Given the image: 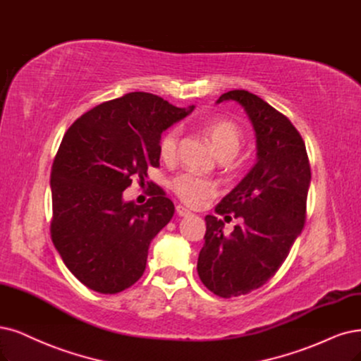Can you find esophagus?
Wrapping results in <instances>:
<instances>
[{"instance_id":"34e87169","label":"esophagus","mask_w":361,"mask_h":361,"mask_svg":"<svg viewBox=\"0 0 361 361\" xmlns=\"http://www.w3.org/2000/svg\"><path fill=\"white\" fill-rule=\"evenodd\" d=\"M176 211H177V214H178L180 217H188V216L192 214V211L188 209L185 207H183V205H177V207H176Z\"/></svg>"}]
</instances>
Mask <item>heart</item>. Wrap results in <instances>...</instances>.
Instances as JSON below:
<instances>
[{
    "mask_svg": "<svg viewBox=\"0 0 361 361\" xmlns=\"http://www.w3.org/2000/svg\"><path fill=\"white\" fill-rule=\"evenodd\" d=\"M217 156L232 159L241 150L244 142L243 132L233 122L226 118H214L204 128ZM180 129H168L159 141V153L164 160H172L177 156ZM171 189L189 205H201L207 199L216 196L217 185L214 181L195 176L192 172H183L171 181Z\"/></svg>",
    "mask_w": 361,
    "mask_h": 361,
    "instance_id": "b5f03b06",
    "label": "heart"
}]
</instances>
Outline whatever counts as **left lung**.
<instances>
[{
  "label": "left lung",
  "mask_w": 361,
  "mask_h": 361,
  "mask_svg": "<svg viewBox=\"0 0 361 361\" xmlns=\"http://www.w3.org/2000/svg\"><path fill=\"white\" fill-rule=\"evenodd\" d=\"M243 106L256 132L257 162L216 207L224 219H241L231 235L223 220L207 216L197 274L214 295H247L275 275L300 235L306 219L311 168L298 129L255 93L226 92L217 99Z\"/></svg>",
  "instance_id": "1"
}]
</instances>
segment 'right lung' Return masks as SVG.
<instances>
[{
  "label": "right lung",
  "mask_w": 361,
  "mask_h": 361,
  "mask_svg": "<svg viewBox=\"0 0 361 361\" xmlns=\"http://www.w3.org/2000/svg\"><path fill=\"white\" fill-rule=\"evenodd\" d=\"M147 92L102 102L66 130L50 173L51 241L66 268L93 291L114 295L145 271L152 239L173 216L154 185L144 205L123 201L132 178L159 166L162 132L193 111Z\"/></svg>",
  "instance_id": "add662e5"
}]
</instances>
